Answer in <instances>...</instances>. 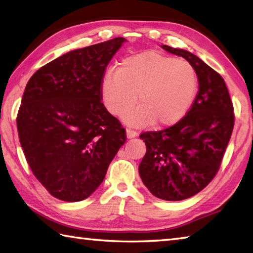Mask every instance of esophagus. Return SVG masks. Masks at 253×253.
Returning <instances> with one entry per match:
<instances>
[{
    "label": "esophagus",
    "mask_w": 253,
    "mask_h": 253,
    "mask_svg": "<svg viewBox=\"0 0 253 253\" xmlns=\"http://www.w3.org/2000/svg\"><path fill=\"white\" fill-rule=\"evenodd\" d=\"M126 135H127L128 138H134V137H136L137 135H138V132H137L134 129H130V128H127V129H126Z\"/></svg>",
    "instance_id": "34e87169"
}]
</instances>
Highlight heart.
I'll return each instance as SVG.
<instances>
[{"instance_id": "obj_1", "label": "heart", "mask_w": 253, "mask_h": 253, "mask_svg": "<svg viewBox=\"0 0 253 253\" xmlns=\"http://www.w3.org/2000/svg\"><path fill=\"white\" fill-rule=\"evenodd\" d=\"M198 80L190 63L158 52H142L125 58L121 67H112L102 81V97L113 115L126 116V122L144 126L172 125L189 111Z\"/></svg>"}]
</instances>
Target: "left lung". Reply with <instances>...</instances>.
I'll return each mask as SVG.
<instances>
[{
	"label": "left lung",
	"instance_id": "obj_1",
	"mask_svg": "<svg viewBox=\"0 0 253 253\" xmlns=\"http://www.w3.org/2000/svg\"><path fill=\"white\" fill-rule=\"evenodd\" d=\"M162 47L191 64L199 88L178 123L159 131L141 132L147 149L138 170L155 197L179 201L198 194L217 174L235 126V113L219 73L185 49Z\"/></svg>",
	"mask_w": 253,
	"mask_h": 253
}]
</instances>
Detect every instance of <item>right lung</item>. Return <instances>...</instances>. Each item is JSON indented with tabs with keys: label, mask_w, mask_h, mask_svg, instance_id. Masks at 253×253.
<instances>
[{
	"label": "right lung",
	"mask_w": 253,
	"mask_h": 253,
	"mask_svg": "<svg viewBox=\"0 0 253 253\" xmlns=\"http://www.w3.org/2000/svg\"><path fill=\"white\" fill-rule=\"evenodd\" d=\"M124 38L62 55L27 82L16 125L32 172L68 203L89 197L126 141V129L102 103V81Z\"/></svg>",
	"instance_id": "add662e5"
}]
</instances>
